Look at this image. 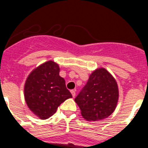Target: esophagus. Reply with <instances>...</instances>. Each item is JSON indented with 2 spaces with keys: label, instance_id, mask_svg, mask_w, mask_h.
Listing matches in <instances>:
<instances>
[{
  "label": "esophagus",
  "instance_id": "1",
  "mask_svg": "<svg viewBox=\"0 0 148 148\" xmlns=\"http://www.w3.org/2000/svg\"><path fill=\"white\" fill-rule=\"evenodd\" d=\"M70 92H71L73 97H75V90H72Z\"/></svg>",
  "mask_w": 148,
  "mask_h": 148
}]
</instances>
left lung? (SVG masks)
I'll return each instance as SVG.
<instances>
[{
    "instance_id": "left-lung-1",
    "label": "left lung",
    "mask_w": 148,
    "mask_h": 148,
    "mask_svg": "<svg viewBox=\"0 0 148 148\" xmlns=\"http://www.w3.org/2000/svg\"><path fill=\"white\" fill-rule=\"evenodd\" d=\"M119 99V89L115 78L104 68L91 73L85 86L75 101L87 121H99L113 113Z\"/></svg>"
}]
</instances>
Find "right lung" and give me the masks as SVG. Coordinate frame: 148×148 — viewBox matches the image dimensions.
I'll list each match as a JSON object with an SVG mask.
<instances>
[{
  "label": "right lung",
  "instance_id": "obj_1",
  "mask_svg": "<svg viewBox=\"0 0 148 148\" xmlns=\"http://www.w3.org/2000/svg\"><path fill=\"white\" fill-rule=\"evenodd\" d=\"M59 71L56 63L47 61L35 68L26 81V102L30 110L40 119L49 118L61 103L73 97Z\"/></svg>",
  "mask_w": 148,
  "mask_h": 148
}]
</instances>
